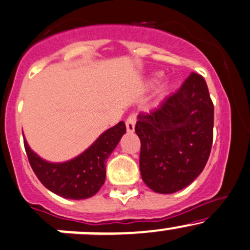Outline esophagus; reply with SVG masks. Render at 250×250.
Masks as SVG:
<instances>
[{"mask_svg": "<svg viewBox=\"0 0 250 250\" xmlns=\"http://www.w3.org/2000/svg\"><path fill=\"white\" fill-rule=\"evenodd\" d=\"M136 120H138V116H136V114H130L129 116H128V119L125 120V127H127V130L129 131V133H133L134 129H135V123H136Z\"/></svg>", "mask_w": 250, "mask_h": 250, "instance_id": "1", "label": "esophagus"}]
</instances>
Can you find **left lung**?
Masks as SVG:
<instances>
[{
	"instance_id": "8db88e82",
	"label": "left lung",
	"mask_w": 250,
	"mask_h": 250,
	"mask_svg": "<svg viewBox=\"0 0 250 250\" xmlns=\"http://www.w3.org/2000/svg\"><path fill=\"white\" fill-rule=\"evenodd\" d=\"M138 119L145 184L159 193L190 185L207 165L213 140V103L205 79L192 72L160 106Z\"/></svg>"
}]
</instances>
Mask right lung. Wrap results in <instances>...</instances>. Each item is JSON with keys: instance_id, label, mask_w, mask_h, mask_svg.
Segmentation results:
<instances>
[{"instance_id": "right-lung-1", "label": "right lung", "mask_w": 250, "mask_h": 250, "mask_svg": "<svg viewBox=\"0 0 250 250\" xmlns=\"http://www.w3.org/2000/svg\"><path fill=\"white\" fill-rule=\"evenodd\" d=\"M125 133L123 121L104 131L91 147L71 161L51 164L33 153L24 141L28 161L41 184L58 196L85 199L100 191L105 180V160Z\"/></svg>"}]
</instances>
